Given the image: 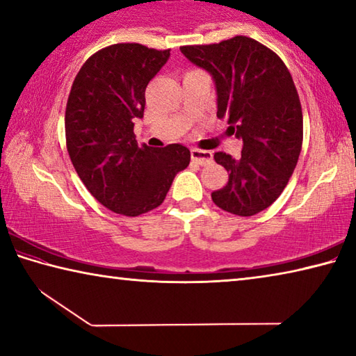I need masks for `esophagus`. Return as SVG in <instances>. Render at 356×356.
I'll return each mask as SVG.
<instances>
[{"label": "esophagus", "instance_id": "1", "mask_svg": "<svg viewBox=\"0 0 356 356\" xmlns=\"http://www.w3.org/2000/svg\"><path fill=\"white\" fill-rule=\"evenodd\" d=\"M191 160L200 163L201 166H206L209 163H212L213 155L209 150H201V149H191Z\"/></svg>", "mask_w": 356, "mask_h": 356}]
</instances>
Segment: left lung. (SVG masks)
Returning a JSON list of instances; mask_svg holds the SVG:
<instances>
[{
	"label": "left lung",
	"mask_w": 356,
	"mask_h": 356,
	"mask_svg": "<svg viewBox=\"0 0 356 356\" xmlns=\"http://www.w3.org/2000/svg\"><path fill=\"white\" fill-rule=\"evenodd\" d=\"M180 51L209 72L216 89V116L243 141L242 156L216 152L229 180L212 193L220 209L238 216L262 212L278 200L297 166L303 143V113L286 64L257 40L236 35Z\"/></svg>",
	"instance_id": "1"
}]
</instances>
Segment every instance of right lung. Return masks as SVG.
<instances>
[{
  "mask_svg": "<svg viewBox=\"0 0 356 356\" xmlns=\"http://www.w3.org/2000/svg\"><path fill=\"white\" fill-rule=\"evenodd\" d=\"M170 50L116 44L83 64L65 108V143L75 171L102 206L138 216L165 201L176 174L190 163L182 144L138 146L134 127L146 88Z\"/></svg>",
  "mask_w": 356,
  "mask_h": 356,
  "instance_id": "obj_1",
  "label": "right lung"
}]
</instances>
